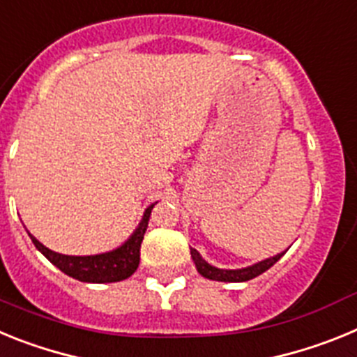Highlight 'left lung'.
Returning <instances> with one entry per match:
<instances>
[{
  "label": "left lung",
  "mask_w": 357,
  "mask_h": 357,
  "mask_svg": "<svg viewBox=\"0 0 357 357\" xmlns=\"http://www.w3.org/2000/svg\"><path fill=\"white\" fill-rule=\"evenodd\" d=\"M284 254L286 250L282 252V254H277L273 255V257H268V259L252 264V266L239 268V270H223V268L211 266V264L207 263V261L204 259V257L195 250V248H191V257H193L198 273H200L202 277H206V279L220 280V282H245V280L254 279V277L266 272L268 268H272Z\"/></svg>",
  "instance_id": "obj_1"
}]
</instances>
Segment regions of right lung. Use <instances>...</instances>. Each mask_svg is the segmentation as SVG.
Wrapping results in <instances>:
<instances>
[{
  "label": "right lung",
  "instance_id": "1",
  "mask_svg": "<svg viewBox=\"0 0 357 357\" xmlns=\"http://www.w3.org/2000/svg\"><path fill=\"white\" fill-rule=\"evenodd\" d=\"M155 204H151L141 220L139 227L134 230V234L123 243L121 247L105 254L96 255H64L46 248L40 241H37L30 234L31 243L37 250L46 257L52 264H55L61 272L73 279L82 282H94V284H105V282H119L132 275L139 266L141 243H143L144 232H146L148 220H150L151 209Z\"/></svg>",
  "mask_w": 357,
  "mask_h": 357
}]
</instances>
